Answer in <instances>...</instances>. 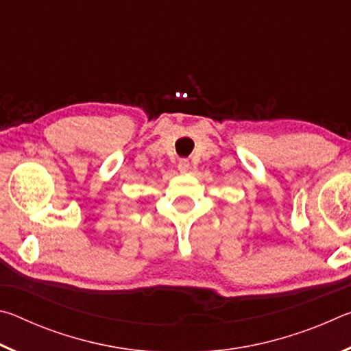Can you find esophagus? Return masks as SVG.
Here are the masks:
<instances>
[{"instance_id": "1", "label": "esophagus", "mask_w": 351, "mask_h": 351, "mask_svg": "<svg viewBox=\"0 0 351 351\" xmlns=\"http://www.w3.org/2000/svg\"><path fill=\"white\" fill-rule=\"evenodd\" d=\"M190 169V162L189 159H180V162H178V170L181 171V173H186Z\"/></svg>"}]
</instances>
